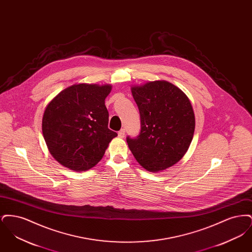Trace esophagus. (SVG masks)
I'll return each instance as SVG.
<instances>
[{
    "label": "esophagus",
    "mask_w": 252,
    "mask_h": 252,
    "mask_svg": "<svg viewBox=\"0 0 252 252\" xmlns=\"http://www.w3.org/2000/svg\"><path fill=\"white\" fill-rule=\"evenodd\" d=\"M125 129H121L120 131L118 132V136L120 137V138H124L125 137Z\"/></svg>",
    "instance_id": "obj_1"
}]
</instances>
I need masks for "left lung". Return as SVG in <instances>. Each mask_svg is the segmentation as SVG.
Wrapping results in <instances>:
<instances>
[{
    "mask_svg": "<svg viewBox=\"0 0 252 252\" xmlns=\"http://www.w3.org/2000/svg\"><path fill=\"white\" fill-rule=\"evenodd\" d=\"M141 116V132L126 138L141 166L153 173L178 163L193 136L195 119L192 104L180 88L165 80L132 86Z\"/></svg>",
    "mask_w": 252,
    "mask_h": 252,
    "instance_id": "1",
    "label": "left lung"
}]
</instances>
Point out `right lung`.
Returning <instances> with one entry per match:
<instances>
[{"instance_id": "add662e5", "label": "right lung", "mask_w": 252, "mask_h": 252, "mask_svg": "<svg viewBox=\"0 0 252 252\" xmlns=\"http://www.w3.org/2000/svg\"><path fill=\"white\" fill-rule=\"evenodd\" d=\"M109 84H73L55 96L42 117V133L49 152L61 165L84 172L102 159L117 136L108 129L105 99Z\"/></svg>"}]
</instances>
